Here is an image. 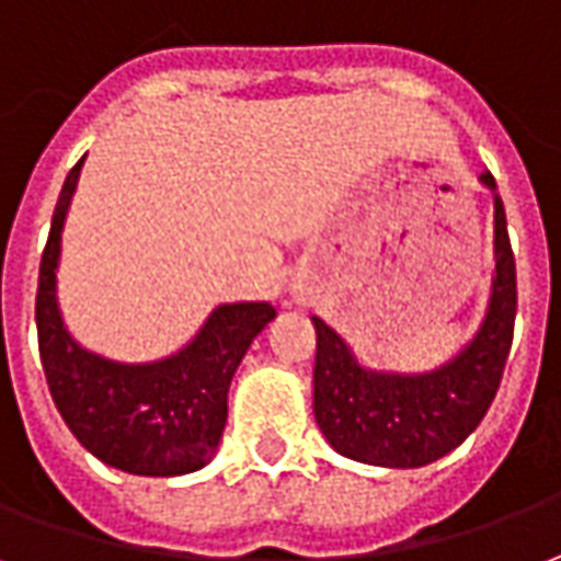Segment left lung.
<instances>
[{
  "mask_svg": "<svg viewBox=\"0 0 561 561\" xmlns=\"http://www.w3.org/2000/svg\"><path fill=\"white\" fill-rule=\"evenodd\" d=\"M481 185L493 191L496 208V275L481 329L451 362L427 374L370 370L358 365V358L337 331L313 317V415L331 448L350 460L388 469L433 463L476 431L496 398L514 341L517 268L505 206L496 194V179L481 173Z\"/></svg>",
  "mask_w": 561,
  "mask_h": 561,
  "instance_id": "1",
  "label": "left lung"
}]
</instances>
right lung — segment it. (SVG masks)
Listing matches in <instances>:
<instances>
[{"mask_svg":"<svg viewBox=\"0 0 561 561\" xmlns=\"http://www.w3.org/2000/svg\"><path fill=\"white\" fill-rule=\"evenodd\" d=\"M83 161L68 173L53 211L35 296L41 365L53 403L77 443L101 463L130 476H187L218 448L232 374L253 337L275 320V308L268 301L220 305L187 346L146 365H122L83 350L65 329L56 298L65 215Z\"/></svg>","mask_w":561,"mask_h":561,"instance_id":"1","label":"right lung"}]
</instances>
